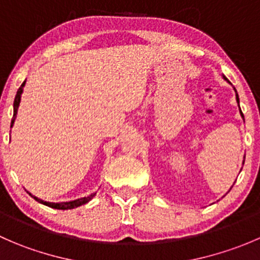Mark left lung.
<instances>
[{"instance_id":"8db88e82","label":"left lung","mask_w":260,"mask_h":260,"mask_svg":"<svg viewBox=\"0 0 260 260\" xmlns=\"http://www.w3.org/2000/svg\"><path fill=\"white\" fill-rule=\"evenodd\" d=\"M224 79H225V80H228L226 78H225V77H224ZM234 90H235V88H234ZM235 93H237V90H235ZM237 102H238V104H239V96H238V93H237ZM239 109H240V107H239ZM240 114H242V117L244 118V115H243V113H242V111H240ZM243 165H244V161H243Z\"/></svg>"}]
</instances>
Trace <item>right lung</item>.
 <instances>
[{"mask_svg": "<svg viewBox=\"0 0 260 260\" xmlns=\"http://www.w3.org/2000/svg\"><path fill=\"white\" fill-rule=\"evenodd\" d=\"M25 83L26 80L23 81L22 84H21V86L18 88L17 93H16V96H15V102H14V117H12V120H11V128L12 125H14L15 123V119H16V114H17V109H18V106H20V102H21V94H22L23 91V86H25ZM30 193V192H28ZM31 195V193H30ZM94 195L95 193H91V195L86 196V198H81V199H77V200H73V201H68V203H48V201H43L40 200V199L35 198V196H32L34 199H35L36 201H39V203L44 204V205L49 206V208H52V209H59V210H69V209H75L78 208V206H81L84 205V204L89 203V201L91 200V199L94 198Z\"/></svg>", "mask_w": 260, "mask_h": 260, "instance_id": "1", "label": "right lung"}]
</instances>
